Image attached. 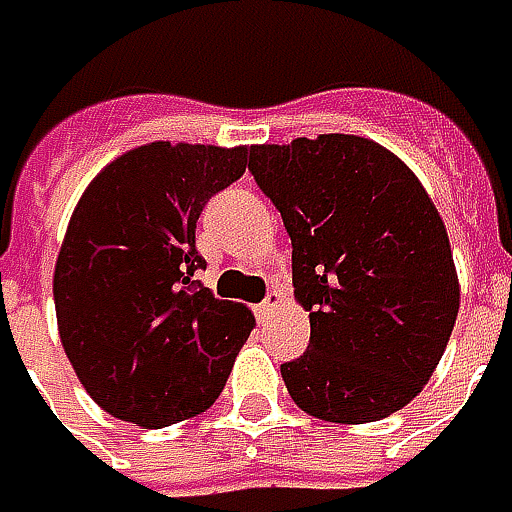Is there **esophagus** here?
Wrapping results in <instances>:
<instances>
[{
  "label": "esophagus",
  "mask_w": 512,
  "mask_h": 512,
  "mask_svg": "<svg viewBox=\"0 0 512 512\" xmlns=\"http://www.w3.org/2000/svg\"><path fill=\"white\" fill-rule=\"evenodd\" d=\"M279 305H282V296L276 294V291H270V294L265 296V299H262L259 305H256V314H259V320L270 317V314H273V311H276Z\"/></svg>",
  "instance_id": "obj_1"
}]
</instances>
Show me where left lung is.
Masks as SVG:
<instances>
[{
    "label": "left lung",
    "instance_id": "left-lung-1",
    "mask_svg": "<svg viewBox=\"0 0 512 512\" xmlns=\"http://www.w3.org/2000/svg\"><path fill=\"white\" fill-rule=\"evenodd\" d=\"M291 236L311 343L282 366L294 403L331 423L403 409L444 357L461 305L444 221L418 175L357 135L250 146Z\"/></svg>",
    "mask_w": 512,
    "mask_h": 512
}]
</instances>
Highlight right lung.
I'll return each mask as SVG.
<instances>
[{"mask_svg": "<svg viewBox=\"0 0 512 512\" xmlns=\"http://www.w3.org/2000/svg\"><path fill=\"white\" fill-rule=\"evenodd\" d=\"M247 146L155 141L129 149L80 195L54 268L65 354L91 400L146 429L210 409L253 331L242 302L195 273V221L239 181Z\"/></svg>", "mask_w": 512, "mask_h": 512, "instance_id": "right-lung-1", "label": "right lung"}]
</instances>
